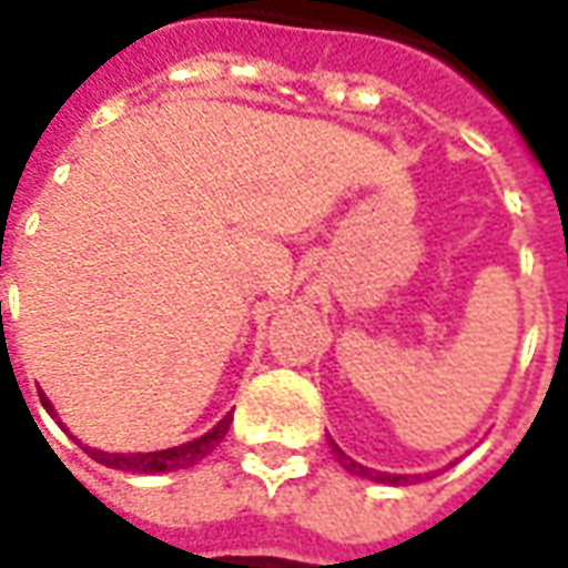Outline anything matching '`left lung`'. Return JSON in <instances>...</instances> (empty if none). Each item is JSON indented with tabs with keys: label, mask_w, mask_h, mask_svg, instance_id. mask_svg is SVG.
<instances>
[{
	"label": "left lung",
	"mask_w": 568,
	"mask_h": 568,
	"mask_svg": "<svg viewBox=\"0 0 568 568\" xmlns=\"http://www.w3.org/2000/svg\"><path fill=\"white\" fill-rule=\"evenodd\" d=\"M332 444H334V440H332ZM334 456H337V463L344 465L346 471H353V475H358V477H371V480H381V484H395V487H398V484H407V475H386V471H371V468H365V465L353 463V459H349V456H346V453L341 450L337 444H334Z\"/></svg>",
	"instance_id": "8db88e82"
}]
</instances>
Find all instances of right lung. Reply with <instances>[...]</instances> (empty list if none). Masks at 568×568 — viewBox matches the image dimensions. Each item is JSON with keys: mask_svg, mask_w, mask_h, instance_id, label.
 <instances>
[{"mask_svg": "<svg viewBox=\"0 0 568 568\" xmlns=\"http://www.w3.org/2000/svg\"><path fill=\"white\" fill-rule=\"evenodd\" d=\"M42 405L48 407V414H54V407L51 402L42 395ZM57 417V414H54ZM231 414L219 423V426H212L206 435H200V438L187 440L182 447H170V450H158V453H103V450H93V447H84L88 456H93L97 463L109 465V468H121V471H133V475H161V471H175V468H187V465H197L206 453H212L222 438L227 435V426H231Z\"/></svg>", "mask_w": 568, "mask_h": 568, "instance_id": "right-lung-1", "label": "right lung"}]
</instances>
